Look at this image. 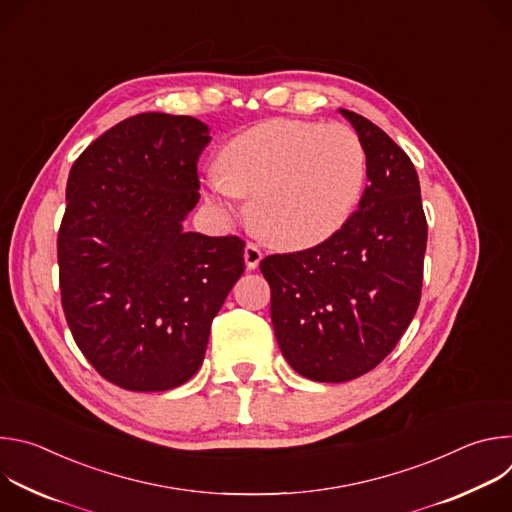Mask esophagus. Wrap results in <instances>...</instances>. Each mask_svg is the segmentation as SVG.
I'll return each instance as SVG.
<instances>
[{"label": "esophagus", "instance_id": "1", "mask_svg": "<svg viewBox=\"0 0 512 512\" xmlns=\"http://www.w3.org/2000/svg\"><path fill=\"white\" fill-rule=\"evenodd\" d=\"M261 259H263L261 249H259L257 245L249 243V245L245 247V265H247V269H257L259 263H261Z\"/></svg>", "mask_w": 512, "mask_h": 512}]
</instances>
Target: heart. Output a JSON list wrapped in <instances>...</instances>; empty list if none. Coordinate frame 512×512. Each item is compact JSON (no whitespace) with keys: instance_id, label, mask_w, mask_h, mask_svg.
<instances>
[{"instance_id":"obj_1","label":"heart","mask_w":512,"mask_h":512,"mask_svg":"<svg viewBox=\"0 0 512 512\" xmlns=\"http://www.w3.org/2000/svg\"><path fill=\"white\" fill-rule=\"evenodd\" d=\"M204 182L206 202L233 221L249 200L253 231L273 247L306 249L338 233L362 196L367 152L342 123L269 119L235 135Z\"/></svg>"}]
</instances>
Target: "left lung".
Wrapping results in <instances>:
<instances>
[{"label":"left lung","instance_id":"1","mask_svg":"<svg viewBox=\"0 0 512 512\" xmlns=\"http://www.w3.org/2000/svg\"><path fill=\"white\" fill-rule=\"evenodd\" d=\"M340 113L367 152L369 186L358 210L324 243L259 265L281 354L318 383L352 381L395 348L419 306L427 245L409 156L367 117Z\"/></svg>","mask_w":512,"mask_h":512}]
</instances>
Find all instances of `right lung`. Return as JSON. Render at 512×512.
<instances>
[{"label":"right lung","instance_id":"1","mask_svg":"<svg viewBox=\"0 0 512 512\" xmlns=\"http://www.w3.org/2000/svg\"><path fill=\"white\" fill-rule=\"evenodd\" d=\"M208 125L139 113L72 164L58 231L68 328L97 373L127 391L196 375L210 324L245 271L239 237L186 233Z\"/></svg>","mask_w":512,"mask_h":512}]
</instances>
